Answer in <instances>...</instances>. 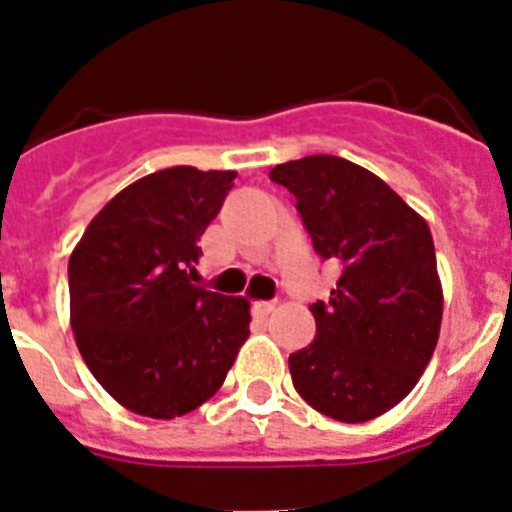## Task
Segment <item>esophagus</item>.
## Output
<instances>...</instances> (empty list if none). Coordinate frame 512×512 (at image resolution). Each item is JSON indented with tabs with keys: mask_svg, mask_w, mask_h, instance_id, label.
<instances>
[{
	"mask_svg": "<svg viewBox=\"0 0 512 512\" xmlns=\"http://www.w3.org/2000/svg\"><path fill=\"white\" fill-rule=\"evenodd\" d=\"M253 310H256V315H261V318H266V315H271V312L277 310V302H274V300L256 302V305H253Z\"/></svg>",
	"mask_w": 512,
	"mask_h": 512,
	"instance_id": "1",
	"label": "esophagus"
}]
</instances>
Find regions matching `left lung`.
Segmentation results:
<instances>
[{"label":"left lung","mask_w":512,"mask_h":512,"mask_svg":"<svg viewBox=\"0 0 512 512\" xmlns=\"http://www.w3.org/2000/svg\"><path fill=\"white\" fill-rule=\"evenodd\" d=\"M295 194L320 259L338 261L330 300L310 307L315 341L289 354L302 400L341 423L395 408L438 343L443 292L428 223L372 171L305 156L269 171Z\"/></svg>","instance_id":"left-lung-1"}]
</instances>
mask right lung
I'll use <instances>...</instances> for the list:
<instances>
[{"label": "right lung", "instance_id": "obj_1", "mask_svg": "<svg viewBox=\"0 0 512 512\" xmlns=\"http://www.w3.org/2000/svg\"><path fill=\"white\" fill-rule=\"evenodd\" d=\"M235 171L194 166L148 174L112 197L69 259L71 328L122 408L169 420L225 382L248 338V302L200 284V235Z\"/></svg>", "mask_w": 512, "mask_h": 512}]
</instances>
